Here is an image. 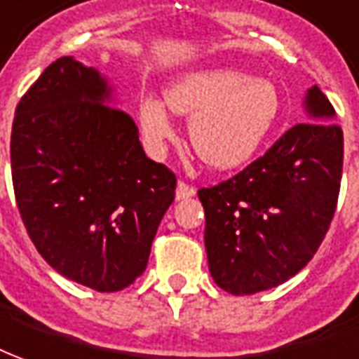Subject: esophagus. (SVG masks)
Here are the masks:
<instances>
[{
	"label": "esophagus",
	"mask_w": 359,
	"mask_h": 359,
	"mask_svg": "<svg viewBox=\"0 0 359 359\" xmlns=\"http://www.w3.org/2000/svg\"><path fill=\"white\" fill-rule=\"evenodd\" d=\"M195 195V187L194 185L185 184V182H180L177 184V189H175V197L177 199H189Z\"/></svg>",
	"instance_id": "1"
}]
</instances>
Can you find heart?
<instances>
[{"label":"heart","mask_w":359,"mask_h":359,"mask_svg":"<svg viewBox=\"0 0 359 359\" xmlns=\"http://www.w3.org/2000/svg\"><path fill=\"white\" fill-rule=\"evenodd\" d=\"M165 105L191 117L189 140L199 160L215 170H231L250 160L266 140L279 113L273 83L234 70L195 72L172 83ZM140 125L152 144L174 137L162 101H140Z\"/></svg>","instance_id":"1"}]
</instances>
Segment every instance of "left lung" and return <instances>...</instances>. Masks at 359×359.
<instances>
[{"label":"left lung","instance_id":"left-lung-1","mask_svg":"<svg viewBox=\"0 0 359 359\" xmlns=\"http://www.w3.org/2000/svg\"><path fill=\"white\" fill-rule=\"evenodd\" d=\"M305 103L316 123L291 127L242 172L197 191L209 271L232 295H254L293 278L332 222L344 135L330 123L334 107L316 86Z\"/></svg>","mask_w":359,"mask_h":359}]
</instances>
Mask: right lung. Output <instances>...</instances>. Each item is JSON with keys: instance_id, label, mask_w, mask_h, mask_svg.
I'll list each match as a JSON object with an SVG mask.
<instances>
[{"instance_id": "1", "label": "right lung", "mask_w": 359, "mask_h": 359, "mask_svg": "<svg viewBox=\"0 0 359 359\" xmlns=\"http://www.w3.org/2000/svg\"><path fill=\"white\" fill-rule=\"evenodd\" d=\"M107 100L100 72L62 56L21 97L11 128L15 199L31 241L58 273L100 293L147 269L177 184Z\"/></svg>"}]
</instances>
